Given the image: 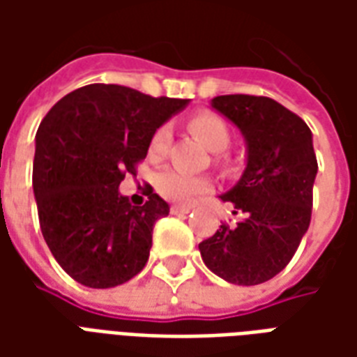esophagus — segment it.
Wrapping results in <instances>:
<instances>
[{
  "label": "esophagus",
  "instance_id": "obj_1",
  "mask_svg": "<svg viewBox=\"0 0 357 357\" xmlns=\"http://www.w3.org/2000/svg\"><path fill=\"white\" fill-rule=\"evenodd\" d=\"M193 206L191 204H172L170 212L174 216H179V214H187V212H191Z\"/></svg>",
  "mask_w": 357,
  "mask_h": 357
}]
</instances>
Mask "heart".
Listing matches in <instances>:
<instances>
[{"instance_id":"1","label":"heart","mask_w":357,"mask_h":357,"mask_svg":"<svg viewBox=\"0 0 357 357\" xmlns=\"http://www.w3.org/2000/svg\"><path fill=\"white\" fill-rule=\"evenodd\" d=\"M189 130L199 137V139L210 149L218 153L216 162L222 166L229 164V158L225 156V149L231 143V130L229 124L224 118L210 112V110H201L193 116L189 118ZM172 143V132L168 126H160L153 137L149 141V156L153 160H162L164 156L168 155V149ZM156 191L162 195L164 199L174 202H189L193 201L195 197L204 195L212 191L214 181L208 176H191L185 172L176 170V168H166V170L158 172L155 179Z\"/></svg>"}]
</instances>
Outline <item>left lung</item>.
I'll return each mask as SVG.
<instances>
[{
	"label": "left lung",
	"mask_w": 357,
	"mask_h": 357,
	"mask_svg": "<svg viewBox=\"0 0 357 357\" xmlns=\"http://www.w3.org/2000/svg\"><path fill=\"white\" fill-rule=\"evenodd\" d=\"M212 107L247 139V168L222 195L245 220L222 224L202 241V262L233 284L266 283L287 268L310 227L317 174L312 132L298 114L262 95H220Z\"/></svg>",
	"instance_id": "obj_1"
}]
</instances>
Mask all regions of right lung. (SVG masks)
Instances as JSON below:
<instances>
[{
    "label": "right lung",
    "instance_id": "right-lung-1",
    "mask_svg": "<svg viewBox=\"0 0 357 357\" xmlns=\"http://www.w3.org/2000/svg\"><path fill=\"white\" fill-rule=\"evenodd\" d=\"M185 105L89 84L45 114L36 133L32 185L43 239L74 281L109 289L145 268L153 227L170 206L151 185L149 201L132 206L118 185L126 174L135 176L153 133Z\"/></svg>",
    "mask_w": 357,
    "mask_h": 357
}]
</instances>
